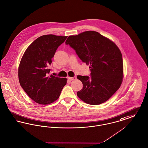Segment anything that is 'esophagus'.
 I'll return each instance as SVG.
<instances>
[{"label":"esophagus","mask_w":148,"mask_h":148,"mask_svg":"<svg viewBox=\"0 0 148 148\" xmlns=\"http://www.w3.org/2000/svg\"><path fill=\"white\" fill-rule=\"evenodd\" d=\"M68 79H69V80H70V81H72V80H74V79H76V77H68Z\"/></svg>","instance_id":"1"}]
</instances>
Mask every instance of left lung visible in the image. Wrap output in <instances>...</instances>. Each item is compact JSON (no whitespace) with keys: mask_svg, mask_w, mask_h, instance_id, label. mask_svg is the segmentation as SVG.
Returning <instances> with one entry per match:
<instances>
[{"mask_svg":"<svg viewBox=\"0 0 148 148\" xmlns=\"http://www.w3.org/2000/svg\"><path fill=\"white\" fill-rule=\"evenodd\" d=\"M65 43L76 51L83 62L90 64L91 77H77L83 84V88L77 92L78 97L93 105L108 100L120 87L123 77V57L119 48L95 31L70 36Z\"/></svg>","mask_w":148,"mask_h":148,"instance_id":"8db88e82","label":"left lung"}]
</instances>
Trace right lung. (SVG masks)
Instances as JSON below:
<instances>
[{
	"mask_svg": "<svg viewBox=\"0 0 148 148\" xmlns=\"http://www.w3.org/2000/svg\"><path fill=\"white\" fill-rule=\"evenodd\" d=\"M67 36H42L27 48L18 69V78L24 91L33 101L47 105L58 99L67 78L49 75V66L56 50Z\"/></svg>",
	"mask_w": 148,
	"mask_h": 148,
	"instance_id": "right-lung-1",
	"label": "right lung"
}]
</instances>
